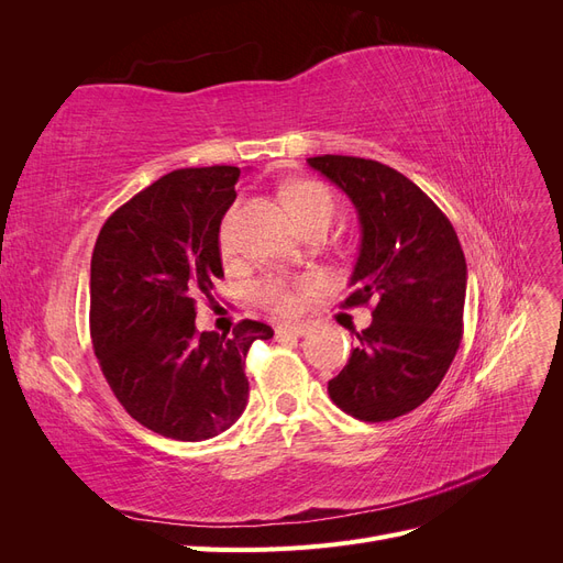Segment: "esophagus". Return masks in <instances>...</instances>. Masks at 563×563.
<instances>
[{"label": "esophagus", "mask_w": 563, "mask_h": 563, "mask_svg": "<svg viewBox=\"0 0 563 563\" xmlns=\"http://www.w3.org/2000/svg\"><path fill=\"white\" fill-rule=\"evenodd\" d=\"M275 333H277V338H286V335L302 338V335L310 333V327H308V323H279Z\"/></svg>", "instance_id": "obj_1"}]
</instances>
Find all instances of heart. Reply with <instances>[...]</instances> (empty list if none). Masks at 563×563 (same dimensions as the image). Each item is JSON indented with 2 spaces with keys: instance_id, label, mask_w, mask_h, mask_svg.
I'll return each mask as SVG.
<instances>
[{
  "instance_id": "1",
  "label": "heart",
  "mask_w": 563,
  "mask_h": 563,
  "mask_svg": "<svg viewBox=\"0 0 563 563\" xmlns=\"http://www.w3.org/2000/svg\"><path fill=\"white\" fill-rule=\"evenodd\" d=\"M291 199L302 223L319 213H333V197L327 187L319 183L296 185ZM218 246L225 258H230L236 251V207L230 209L223 218V223H220ZM255 298H258L267 310L277 314H294L300 308V291H296V288H291L282 279H265L263 284H258V288H255Z\"/></svg>"
}]
</instances>
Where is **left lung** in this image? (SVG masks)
I'll return each mask as SVG.
<instances>
[{
  "instance_id": "8db88e82",
  "label": "left lung",
  "mask_w": 563,
  "mask_h": 563,
  "mask_svg": "<svg viewBox=\"0 0 563 563\" xmlns=\"http://www.w3.org/2000/svg\"><path fill=\"white\" fill-rule=\"evenodd\" d=\"M343 190L362 225L345 308L373 305V321L329 397L356 420L383 422L413 411L444 380L463 340L465 253L451 220L416 183L380 162L310 157Z\"/></svg>"
}]
</instances>
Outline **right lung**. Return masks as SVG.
Instances as JSON below:
<instances>
[{
    "mask_svg": "<svg viewBox=\"0 0 563 563\" xmlns=\"http://www.w3.org/2000/svg\"><path fill=\"white\" fill-rule=\"evenodd\" d=\"M236 166L178 168L119 207L91 255V340L100 371L143 428L203 441L244 413L246 352L275 335L244 319L199 333L197 296L223 277L218 230L236 199Z\"/></svg>",
    "mask_w": 563,
    "mask_h": 563,
    "instance_id": "add662e5",
    "label": "right lung"
}]
</instances>
